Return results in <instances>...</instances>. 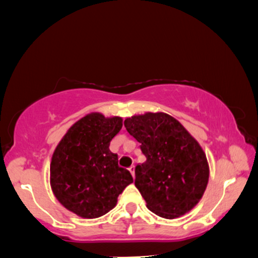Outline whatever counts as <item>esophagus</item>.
Masks as SVG:
<instances>
[{"label": "esophagus", "instance_id": "34e87169", "mask_svg": "<svg viewBox=\"0 0 258 258\" xmlns=\"http://www.w3.org/2000/svg\"><path fill=\"white\" fill-rule=\"evenodd\" d=\"M128 171H130L131 174H132V176L134 177L135 176V174H134V166H131V167L128 168Z\"/></svg>", "mask_w": 258, "mask_h": 258}]
</instances>
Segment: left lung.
Returning a JSON list of instances; mask_svg holds the SVG:
<instances>
[{"label": "left lung", "mask_w": 258, "mask_h": 258, "mask_svg": "<svg viewBox=\"0 0 258 258\" xmlns=\"http://www.w3.org/2000/svg\"><path fill=\"white\" fill-rule=\"evenodd\" d=\"M124 125L147 158L135 167V186L148 209L167 220L189 213L209 177L206 154L197 140L165 112L134 115Z\"/></svg>", "instance_id": "1"}]
</instances>
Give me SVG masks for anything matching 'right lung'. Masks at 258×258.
Returning a JSON list of instances; mask_svg holds the SVG:
<instances>
[{"mask_svg":"<svg viewBox=\"0 0 258 258\" xmlns=\"http://www.w3.org/2000/svg\"><path fill=\"white\" fill-rule=\"evenodd\" d=\"M123 119L87 113L73 124L52 155L50 184L54 197L82 218H97L116 206L133 177L109 150Z\"/></svg>","mask_w":258,"mask_h":258,"instance_id":"add662e5","label":"right lung"}]
</instances>
